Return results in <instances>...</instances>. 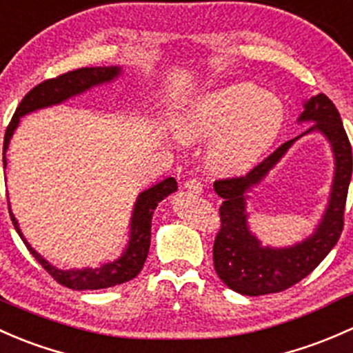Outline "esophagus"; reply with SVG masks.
<instances>
[{
	"instance_id": "34e87169",
	"label": "esophagus",
	"mask_w": 353,
	"mask_h": 353,
	"mask_svg": "<svg viewBox=\"0 0 353 353\" xmlns=\"http://www.w3.org/2000/svg\"><path fill=\"white\" fill-rule=\"evenodd\" d=\"M184 186H186V189H189V191L196 192V194H199V192L203 191V183L199 179H196V177L188 179L186 183H184Z\"/></svg>"
}]
</instances>
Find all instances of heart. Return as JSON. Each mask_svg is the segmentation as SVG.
<instances>
[{"label": "heart", "instance_id": "heart-1", "mask_svg": "<svg viewBox=\"0 0 353 353\" xmlns=\"http://www.w3.org/2000/svg\"><path fill=\"white\" fill-rule=\"evenodd\" d=\"M284 125V103L252 83L206 92L177 118L184 140H211L208 157L225 174L252 169L276 145Z\"/></svg>", "mask_w": 353, "mask_h": 353}]
</instances>
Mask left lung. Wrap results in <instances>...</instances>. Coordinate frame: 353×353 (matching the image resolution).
<instances>
[{
  "mask_svg": "<svg viewBox=\"0 0 353 353\" xmlns=\"http://www.w3.org/2000/svg\"><path fill=\"white\" fill-rule=\"evenodd\" d=\"M301 121H316L310 130H320L330 140L335 154V179L328 210L316 233L303 243L289 248L262 247L248 232L245 214V192L261 183L279 162L294 140L277 147L245 176L214 181V191L223 198L220 206V230L213 245V262L220 279L233 291L245 296H262L281 292L298 284L313 272L335 247L345 223V203L352 177V145L342 118L332 99L318 94L304 105ZM299 139V137H298Z\"/></svg>",
  "mask_w": 353,
  "mask_h": 353,
  "instance_id": "left-lung-1",
  "label": "left lung"
}]
</instances>
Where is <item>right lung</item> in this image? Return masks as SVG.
<instances>
[{
  "mask_svg": "<svg viewBox=\"0 0 353 353\" xmlns=\"http://www.w3.org/2000/svg\"><path fill=\"white\" fill-rule=\"evenodd\" d=\"M120 74L118 68H81L76 70H69V72L61 74L52 79L42 81L32 88L21 99L18 105L17 111H14L13 118H11L10 125L6 127L5 133V142H3V165L6 167L5 152L8 148L10 139L13 135L14 128L18 127L20 117L35 111L39 108H46V106L57 105L62 103L64 99L76 96L79 92L86 91L91 86L96 84L108 83ZM177 189V183L174 177H167L162 183L155 184L147 191H143L139 196L135 203V210H133L132 216V233H130V243L127 252L121 255L118 261L111 262V264H105L98 269H83V270H59L54 265H50L46 259L40 257L32 247H30L27 240L21 235L20 228H18L17 220H14L13 213L10 210L11 221H13L14 230L18 235L21 236L23 243L27 245L28 252L37 259L40 265L57 281L59 284L65 285V288L74 289V291H83V289H105L111 288V285L123 284L127 281L133 279L137 274L142 270L143 264L147 261L148 247H150V225H152V214H154L155 206L174 192Z\"/></svg>",
  "mask_w": 353,
  "mask_h": 353,
  "instance_id": "1",
  "label": "right lung"
}]
</instances>
